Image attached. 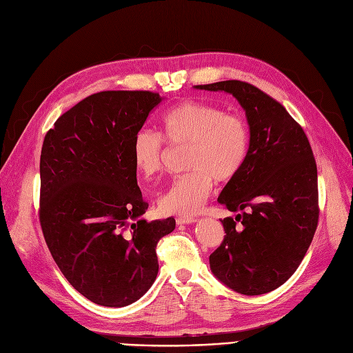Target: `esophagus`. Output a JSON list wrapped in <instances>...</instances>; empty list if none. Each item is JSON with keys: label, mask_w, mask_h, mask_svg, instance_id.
<instances>
[{"label": "esophagus", "mask_w": 353, "mask_h": 353, "mask_svg": "<svg viewBox=\"0 0 353 353\" xmlns=\"http://www.w3.org/2000/svg\"><path fill=\"white\" fill-rule=\"evenodd\" d=\"M198 223L196 218H192V216H180L177 218V224L179 225H189V224H194Z\"/></svg>", "instance_id": "34e87169"}]
</instances>
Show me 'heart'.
<instances>
[{"instance_id":"obj_1","label":"heart","mask_w":353,"mask_h":353,"mask_svg":"<svg viewBox=\"0 0 353 353\" xmlns=\"http://www.w3.org/2000/svg\"><path fill=\"white\" fill-rule=\"evenodd\" d=\"M160 125L170 143L189 145L186 168L190 170L161 194L160 210L170 215H196L210 198L214 179L228 183L241 172L250 148L249 125L240 114L193 100L170 108L161 114ZM164 155L165 143L159 132L138 130L132 141V161L139 174L159 173Z\"/></svg>"}]
</instances>
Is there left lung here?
Instances as JSON below:
<instances>
[{"mask_svg": "<svg viewBox=\"0 0 353 353\" xmlns=\"http://www.w3.org/2000/svg\"><path fill=\"white\" fill-rule=\"evenodd\" d=\"M194 88L232 94L250 126L245 164L218 198L237 215L221 219L225 236L210 256L211 270L239 294L270 292L294 275L319 223L317 165L308 138L281 103L249 83Z\"/></svg>", "mask_w": 353, "mask_h": 353, "instance_id": "1", "label": "left lung"}]
</instances>
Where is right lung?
<instances>
[{"instance_id":"obj_1","label":"right lung","mask_w":353,"mask_h":353,"mask_svg":"<svg viewBox=\"0 0 353 353\" xmlns=\"http://www.w3.org/2000/svg\"><path fill=\"white\" fill-rule=\"evenodd\" d=\"M163 100L151 91L91 94L49 129L41 154L39 219L48 249L74 288L99 305L126 307L159 273L155 247L173 216L148 223L132 141Z\"/></svg>"}]
</instances>
